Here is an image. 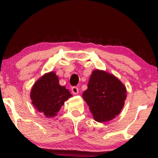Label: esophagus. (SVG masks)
Listing matches in <instances>:
<instances>
[{
  "label": "esophagus",
  "instance_id": "34e87169",
  "mask_svg": "<svg viewBox=\"0 0 158 158\" xmlns=\"http://www.w3.org/2000/svg\"><path fill=\"white\" fill-rule=\"evenodd\" d=\"M72 91L74 94H77L79 92L78 88H77V86H73V87H72Z\"/></svg>",
  "mask_w": 158,
  "mask_h": 158
}]
</instances>
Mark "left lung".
<instances>
[{"mask_svg": "<svg viewBox=\"0 0 158 158\" xmlns=\"http://www.w3.org/2000/svg\"><path fill=\"white\" fill-rule=\"evenodd\" d=\"M126 94V88L119 80L105 71L96 70L92 73L83 97L94 119L105 122L120 113Z\"/></svg>", "mask_w": 158, "mask_h": 158, "instance_id": "1", "label": "left lung"}]
</instances>
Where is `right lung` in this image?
Listing matches in <instances>:
<instances>
[{
  "instance_id": "right-lung-1",
  "label": "right lung",
  "mask_w": 158,
  "mask_h": 158,
  "mask_svg": "<svg viewBox=\"0 0 158 158\" xmlns=\"http://www.w3.org/2000/svg\"><path fill=\"white\" fill-rule=\"evenodd\" d=\"M72 96L70 92L59 84L55 73H49L36 82L31 92L32 103L36 110L47 117H53Z\"/></svg>"
}]
</instances>
